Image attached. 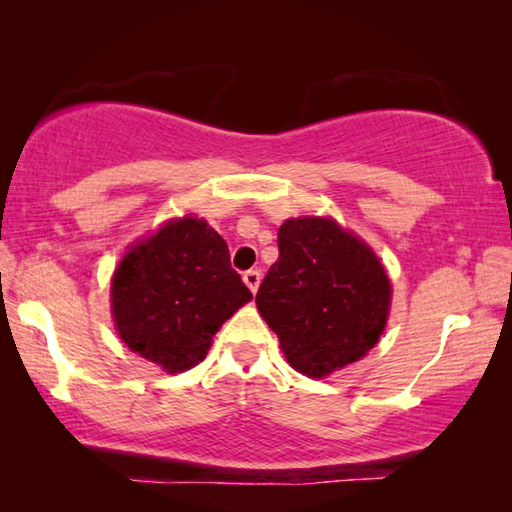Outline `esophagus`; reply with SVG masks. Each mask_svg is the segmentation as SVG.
I'll use <instances>...</instances> for the list:
<instances>
[{
    "mask_svg": "<svg viewBox=\"0 0 512 512\" xmlns=\"http://www.w3.org/2000/svg\"><path fill=\"white\" fill-rule=\"evenodd\" d=\"M244 282H246V287H248L250 291L257 293L259 282H262V273H259V271H246V273H244Z\"/></svg>",
    "mask_w": 512,
    "mask_h": 512,
    "instance_id": "1",
    "label": "esophagus"
}]
</instances>
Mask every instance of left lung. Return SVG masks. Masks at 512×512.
<instances>
[{
	"label": "left lung",
	"instance_id": "left-lung-1",
	"mask_svg": "<svg viewBox=\"0 0 512 512\" xmlns=\"http://www.w3.org/2000/svg\"><path fill=\"white\" fill-rule=\"evenodd\" d=\"M277 248L255 302L289 366L325 379L366 357L393 305L391 277L375 250L332 216L316 214L284 221Z\"/></svg>",
	"mask_w": 512,
	"mask_h": 512
}]
</instances>
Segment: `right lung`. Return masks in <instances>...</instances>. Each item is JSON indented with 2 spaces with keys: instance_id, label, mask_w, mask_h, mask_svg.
<instances>
[{
  "instance_id": "obj_1",
  "label": "right lung",
  "mask_w": 512,
  "mask_h": 512,
  "mask_svg": "<svg viewBox=\"0 0 512 512\" xmlns=\"http://www.w3.org/2000/svg\"><path fill=\"white\" fill-rule=\"evenodd\" d=\"M250 300L228 244L196 214L133 241L110 280L119 339L167 375L198 366L221 325Z\"/></svg>"
}]
</instances>
